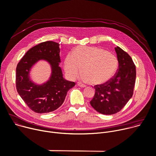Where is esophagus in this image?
<instances>
[{"label":"esophagus","instance_id":"esophagus-1","mask_svg":"<svg viewBox=\"0 0 156 156\" xmlns=\"http://www.w3.org/2000/svg\"><path fill=\"white\" fill-rule=\"evenodd\" d=\"M77 84H78V85L80 87H86V84L81 83V82H78Z\"/></svg>","mask_w":156,"mask_h":156}]
</instances>
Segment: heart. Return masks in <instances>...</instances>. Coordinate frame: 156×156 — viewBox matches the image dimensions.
<instances>
[{
	"label": "heart",
	"instance_id": "obj_1",
	"mask_svg": "<svg viewBox=\"0 0 156 156\" xmlns=\"http://www.w3.org/2000/svg\"><path fill=\"white\" fill-rule=\"evenodd\" d=\"M64 67L71 78H78L82 68L84 79L93 84H101L114 76L118 68V61L115 55L105 49L78 47L73 54L66 56Z\"/></svg>",
	"mask_w": 156,
	"mask_h": 156
}]
</instances>
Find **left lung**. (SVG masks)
Returning <instances> with one entry per match:
<instances>
[{"label":"left lung","instance_id":"8db88e82","mask_svg":"<svg viewBox=\"0 0 156 156\" xmlns=\"http://www.w3.org/2000/svg\"><path fill=\"white\" fill-rule=\"evenodd\" d=\"M118 60L117 72L108 82L94 87L95 94L91 106L103 115H111L120 111L132 98L135 85L136 66L129 54L115 47Z\"/></svg>","mask_w":156,"mask_h":156}]
</instances>
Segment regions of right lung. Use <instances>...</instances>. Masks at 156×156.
I'll return each mask as SVG.
<instances>
[{
  "label": "right lung",
  "mask_w": 156,
  "mask_h": 156,
  "mask_svg": "<svg viewBox=\"0 0 156 156\" xmlns=\"http://www.w3.org/2000/svg\"><path fill=\"white\" fill-rule=\"evenodd\" d=\"M60 44L47 41L28 50L16 68V88L25 104L37 113H47L57 109L63 103L68 91L75 83L65 80L60 67ZM44 59L52 66L50 80L41 86H36L29 78V71L37 61Z\"/></svg>",
  "instance_id": "1"
}]
</instances>
